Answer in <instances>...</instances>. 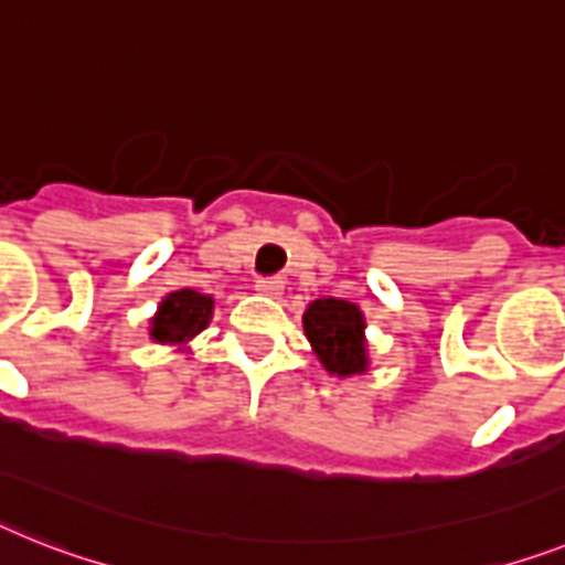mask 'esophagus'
<instances>
[{
	"mask_svg": "<svg viewBox=\"0 0 565 565\" xmlns=\"http://www.w3.org/2000/svg\"><path fill=\"white\" fill-rule=\"evenodd\" d=\"M256 291L263 294V297H279V294H282V279L277 277L256 279Z\"/></svg>",
	"mask_w": 565,
	"mask_h": 565,
	"instance_id": "esophagus-1",
	"label": "esophagus"
}]
</instances>
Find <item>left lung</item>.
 Returning a JSON list of instances; mask_svg holds the SVG:
<instances>
[{"instance_id": "obj_1", "label": "left lung", "mask_w": 565, "mask_h": 565, "mask_svg": "<svg viewBox=\"0 0 565 565\" xmlns=\"http://www.w3.org/2000/svg\"><path fill=\"white\" fill-rule=\"evenodd\" d=\"M302 329L317 361L323 363L329 375L352 377L370 370L366 317L355 302L334 300V297L309 302L302 315Z\"/></svg>"}]
</instances>
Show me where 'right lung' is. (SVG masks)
Masks as SVG:
<instances>
[{
  "label": "right lung",
  "mask_w": 565,
  "mask_h": 565,
  "mask_svg": "<svg viewBox=\"0 0 565 565\" xmlns=\"http://www.w3.org/2000/svg\"><path fill=\"white\" fill-rule=\"evenodd\" d=\"M213 317V297L193 288L170 291L158 302L156 315L149 317V340L161 347L188 349L195 334H202Z\"/></svg>",
  "instance_id": "add662e5"
}]
</instances>
